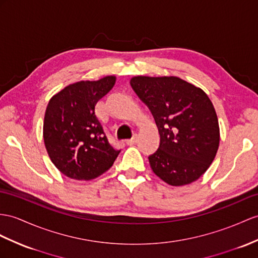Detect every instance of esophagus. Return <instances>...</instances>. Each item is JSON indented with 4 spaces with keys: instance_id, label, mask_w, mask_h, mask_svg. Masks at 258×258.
<instances>
[{
    "instance_id": "1",
    "label": "esophagus",
    "mask_w": 258,
    "mask_h": 258,
    "mask_svg": "<svg viewBox=\"0 0 258 258\" xmlns=\"http://www.w3.org/2000/svg\"><path fill=\"white\" fill-rule=\"evenodd\" d=\"M137 140H138V137H137V135H135L133 138H131V139L127 140V144L128 146H133V144H135L137 142Z\"/></svg>"
}]
</instances>
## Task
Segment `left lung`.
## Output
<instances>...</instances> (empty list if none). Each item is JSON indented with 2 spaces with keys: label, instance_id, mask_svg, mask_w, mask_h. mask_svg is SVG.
I'll return each mask as SVG.
<instances>
[{
  "label": "left lung",
  "instance_id": "1",
  "mask_svg": "<svg viewBox=\"0 0 258 258\" xmlns=\"http://www.w3.org/2000/svg\"><path fill=\"white\" fill-rule=\"evenodd\" d=\"M130 85L152 112L160 147L149 156L153 173L171 186L197 180L215 160L220 129L208 95L178 77H143Z\"/></svg>",
  "mask_w": 258,
  "mask_h": 258
}]
</instances>
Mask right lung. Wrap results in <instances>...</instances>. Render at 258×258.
Segmentation results:
<instances>
[{"instance_id": "obj_1", "label": "right lung", "mask_w": 258, "mask_h": 258, "mask_svg": "<svg viewBox=\"0 0 258 258\" xmlns=\"http://www.w3.org/2000/svg\"><path fill=\"white\" fill-rule=\"evenodd\" d=\"M116 77L80 81L50 98L43 120V141L50 160L67 177L91 180L114 164L120 151L108 141L95 105L115 85Z\"/></svg>"}]
</instances>
